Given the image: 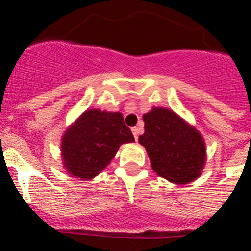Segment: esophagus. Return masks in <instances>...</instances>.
Segmentation results:
<instances>
[{"mask_svg": "<svg viewBox=\"0 0 251 251\" xmlns=\"http://www.w3.org/2000/svg\"><path fill=\"white\" fill-rule=\"evenodd\" d=\"M131 131H133L134 138H135V140H138V136H139V134H140V128H138V126H135V128L131 129Z\"/></svg>", "mask_w": 251, "mask_h": 251, "instance_id": "34e87169", "label": "esophagus"}]
</instances>
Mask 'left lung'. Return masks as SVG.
<instances>
[{
	"label": "left lung",
	"instance_id": "1",
	"mask_svg": "<svg viewBox=\"0 0 251 251\" xmlns=\"http://www.w3.org/2000/svg\"><path fill=\"white\" fill-rule=\"evenodd\" d=\"M143 120L145 133L139 143L146 149L157 175L175 185L197 180L206 162L202 134L167 107H152Z\"/></svg>",
	"mask_w": 251,
	"mask_h": 251
}]
</instances>
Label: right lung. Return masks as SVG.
<instances>
[{"label": "right lung", "instance_id": "1", "mask_svg": "<svg viewBox=\"0 0 251 251\" xmlns=\"http://www.w3.org/2000/svg\"><path fill=\"white\" fill-rule=\"evenodd\" d=\"M133 141L122 113L89 108L68 126L61 138L63 167L75 177L94 179L110 164L121 145Z\"/></svg>", "mask_w": 251, "mask_h": 251}]
</instances>
